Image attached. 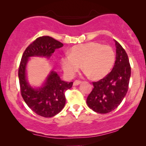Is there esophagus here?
Here are the masks:
<instances>
[{"instance_id": "34e87169", "label": "esophagus", "mask_w": 146, "mask_h": 146, "mask_svg": "<svg viewBox=\"0 0 146 146\" xmlns=\"http://www.w3.org/2000/svg\"><path fill=\"white\" fill-rule=\"evenodd\" d=\"M82 82L80 80H75L74 82H73V86H78V85L81 84Z\"/></svg>"}]
</instances>
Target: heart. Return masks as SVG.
I'll return each instance as SVG.
<instances>
[{
    "label": "heart",
    "instance_id": "b5f03b06",
    "mask_svg": "<svg viewBox=\"0 0 146 146\" xmlns=\"http://www.w3.org/2000/svg\"><path fill=\"white\" fill-rule=\"evenodd\" d=\"M115 53L109 45L91 42L73 46L61 59L64 71L72 77L80 69L81 64L87 75L93 80H100L113 68Z\"/></svg>",
    "mask_w": 146,
    "mask_h": 146
}]
</instances>
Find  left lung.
Wrapping results in <instances>:
<instances>
[{
    "mask_svg": "<svg viewBox=\"0 0 146 146\" xmlns=\"http://www.w3.org/2000/svg\"><path fill=\"white\" fill-rule=\"evenodd\" d=\"M115 41L116 60L113 70L106 76L93 82V90L86 99V104L96 113L111 112L121 104L126 95L130 82L131 67L126 52Z\"/></svg>",
    "mask_w": 146,
    "mask_h": 146,
    "instance_id": "8db88e82",
    "label": "left lung"
}]
</instances>
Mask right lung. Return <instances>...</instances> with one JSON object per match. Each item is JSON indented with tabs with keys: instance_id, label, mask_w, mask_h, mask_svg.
Masks as SVG:
<instances>
[{
	"instance_id": "add662e5",
	"label": "right lung",
	"mask_w": 146,
	"mask_h": 146,
	"mask_svg": "<svg viewBox=\"0 0 146 146\" xmlns=\"http://www.w3.org/2000/svg\"><path fill=\"white\" fill-rule=\"evenodd\" d=\"M63 44L49 36L36 38L27 47L18 68V78L21 95L25 103L34 113L44 117H52L59 113L66 103L65 92L73 86V82H66L58 73L51 71L41 88H33L26 78V66L30 57L41 56L49 58L56 48Z\"/></svg>"
}]
</instances>
